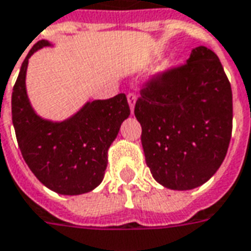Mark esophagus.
I'll return each mask as SVG.
<instances>
[{
  "mask_svg": "<svg viewBox=\"0 0 251 251\" xmlns=\"http://www.w3.org/2000/svg\"><path fill=\"white\" fill-rule=\"evenodd\" d=\"M136 100H137V96L134 92H130V94H127V103H129V106H130V111L133 113V110H134V104H136Z\"/></svg>",
  "mask_w": 251,
  "mask_h": 251,
  "instance_id": "34e87169",
  "label": "esophagus"
}]
</instances>
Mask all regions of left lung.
Listing matches in <instances>:
<instances>
[{"instance_id":"obj_1","label":"left lung","mask_w":251,"mask_h":251,"mask_svg":"<svg viewBox=\"0 0 251 251\" xmlns=\"http://www.w3.org/2000/svg\"><path fill=\"white\" fill-rule=\"evenodd\" d=\"M134 115L152 176L173 190L201 186L222 166L232 131V91L219 57L196 47L183 65L151 77Z\"/></svg>"}]
</instances>
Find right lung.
I'll use <instances>...</instances> for the list:
<instances>
[{
	"label": "right lung",
	"mask_w": 251,
	"mask_h": 251,
	"mask_svg": "<svg viewBox=\"0 0 251 251\" xmlns=\"http://www.w3.org/2000/svg\"><path fill=\"white\" fill-rule=\"evenodd\" d=\"M50 46L39 40L23 61L12 92V121L22 155L29 170L52 192L76 196L94 190L104 176L107 151L121 124L130 115L125 94L88 101L64 122L42 120L31 107L25 91L28 58Z\"/></svg>",
	"instance_id": "obj_1"
}]
</instances>
